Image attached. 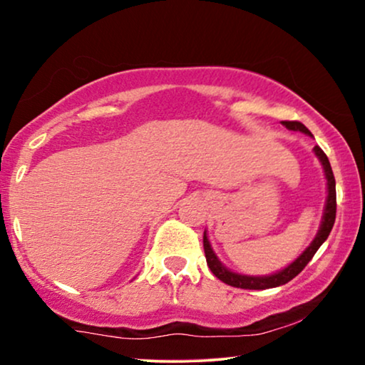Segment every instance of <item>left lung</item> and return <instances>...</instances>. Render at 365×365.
I'll return each mask as SVG.
<instances>
[{
	"label": "left lung",
	"mask_w": 365,
	"mask_h": 365,
	"mask_svg": "<svg viewBox=\"0 0 365 365\" xmlns=\"http://www.w3.org/2000/svg\"><path fill=\"white\" fill-rule=\"evenodd\" d=\"M283 126H286L292 131H302L305 135H310L312 133L308 131V128L305 124L298 123V121H283ZM315 151L317 158L320 160L322 167H324L325 172V178H327V190H329V195H327V204H325V212L324 217H322V225L318 229L315 239H313L310 246H308L305 251L299 255L297 259H294L292 264L286 266L284 269L278 271V273L267 274V276H247V274H239V273H232V271L227 269L222 262L219 261V257L215 256V252L212 251V246L209 242V237H207V232H204V251H205V259L207 264H209L210 271L217 276L220 281H224L225 284L234 286V288H242V289H267V288H276V286L286 284L288 281H292L294 276H298L305 269V266L312 261V257L315 256V252L318 251V247L322 246L329 237L331 227H334L335 222V214H336V192H335V177L334 172H331L330 161L327 158V155L324 153V150L320 146H315L313 148Z\"/></svg>",
	"instance_id": "obj_1"
}]
</instances>
